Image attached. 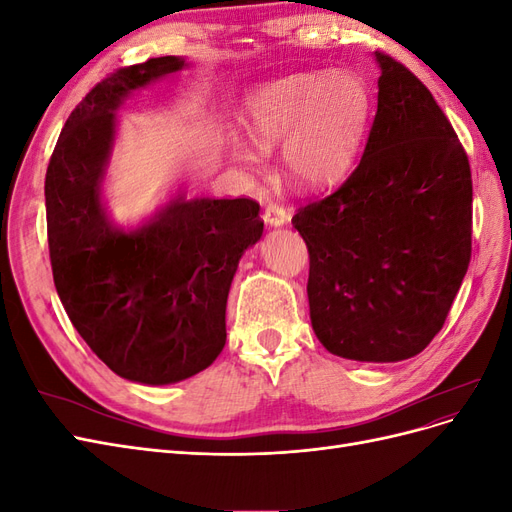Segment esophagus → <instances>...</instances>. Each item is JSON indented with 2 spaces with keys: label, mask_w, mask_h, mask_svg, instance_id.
Instances as JSON below:
<instances>
[{
  "label": "esophagus",
  "mask_w": 512,
  "mask_h": 512,
  "mask_svg": "<svg viewBox=\"0 0 512 512\" xmlns=\"http://www.w3.org/2000/svg\"><path fill=\"white\" fill-rule=\"evenodd\" d=\"M265 222L269 226H284L290 222V213L280 203H269L265 209Z\"/></svg>",
  "instance_id": "esophagus-1"
}]
</instances>
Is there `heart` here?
<instances>
[{
    "label": "heart",
    "instance_id": "heart-1",
    "mask_svg": "<svg viewBox=\"0 0 512 512\" xmlns=\"http://www.w3.org/2000/svg\"><path fill=\"white\" fill-rule=\"evenodd\" d=\"M369 117V94L350 72H301L256 89L243 123L258 149L282 145L288 175L305 188H322L342 177L359 149ZM235 156H258L235 145Z\"/></svg>",
    "mask_w": 512,
    "mask_h": 512
}]
</instances>
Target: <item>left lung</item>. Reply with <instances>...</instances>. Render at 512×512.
<instances>
[{"label":"left lung","instance_id":"left-lung-1","mask_svg":"<svg viewBox=\"0 0 512 512\" xmlns=\"http://www.w3.org/2000/svg\"><path fill=\"white\" fill-rule=\"evenodd\" d=\"M365 151L335 192L294 213L309 252V318L320 344L393 363L442 329L472 258L468 153L431 91L391 55Z\"/></svg>","mask_w":512,"mask_h":512}]
</instances>
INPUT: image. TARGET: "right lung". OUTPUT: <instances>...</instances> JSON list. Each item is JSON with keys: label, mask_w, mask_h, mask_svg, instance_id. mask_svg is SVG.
<instances>
[{"label": "right lung", "mask_w": 512, "mask_h": 512, "mask_svg": "<svg viewBox=\"0 0 512 512\" xmlns=\"http://www.w3.org/2000/svg\"><path fill=\"white\" fill-rule=\"evenodd\" d=\"M183 66L166 55L106 74L70 113L44 179L61 305L102 363L141 384L179 382L218 359L232 275L265 226L252 198L183 194L138 230L108 222L100 185L117 106L132 89Z\"/></svg>", "instance_id": "right-lung-1"}]
</instances>
